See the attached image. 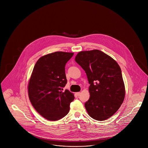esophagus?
Masks as SVG:
<instances>
[{"mask_svg":"<svg viewBox=\"0 0 148 148\" xmlns=\"http://www.w3.org/2000/svg\"><path fill=\"white\" fill-rule=\"evenodd\" d=\"M80 94H81V92H76V94H77V96H79V95H80Z\"/></svg>","mask_w":148,"mask_h":148,"instance_id":"34e87169","label":"esophagus"}]
</instances>
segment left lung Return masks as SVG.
I'll list each match as a JSON object with an SVG mask.
<instances>
[{"label": "left lung", "mask_w": 148, "mask_h": 148, "mask_svg": "<svg viewBox=\"0 0 148 148\" xmlns=\"http://www.w3.org/2000/svg\"><path fill=\"white\" fill-rule=\"evenodd\" d=\"M75 62L84 70L90 86L85 109L94 119L103 121L117 112L125 95L119 65L111 56L95 49L79 52Z\"/></svg>", "instance_id": "1"}]
</instances>
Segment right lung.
Returning a JSON list of instances; mask_svg holds the SVG:
<instances>
[{"mask_svg": "<svg viewBox=\"0 0 148 148\" xmlns=\"http://www.w3.org/2000/svg\"><path fill=\"white\" fill-rule=\"evenodd\" d=\"M73 54L50 53L40 57L34 65L29 81V98L36 111L46 119L56 121L69 112L74 94L62 90L67 83L65 66Z\"/></svg>", "mask_w": 148, "mask_h": 148, "instance_id": "add662e5", "label": "right lung"}]
</instances>
